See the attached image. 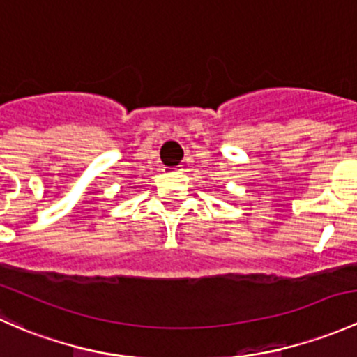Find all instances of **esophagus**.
<instances>
[{
    "label": "esophagus",
    "instance_id": "1",
    "mask_svg": "<svg viewBox=\"0 0 357 357\" xmlns=\"http://www.w3.org/2000/svg\"><path fill=\"white\" fill-rule=\"evenodd\" d=\"M165 172H167V174H181L183 169L181 167H167L165 169Z\"/></svg>",
    "mask_w": 357,
    "mask_h": 357
}]
</instances>
